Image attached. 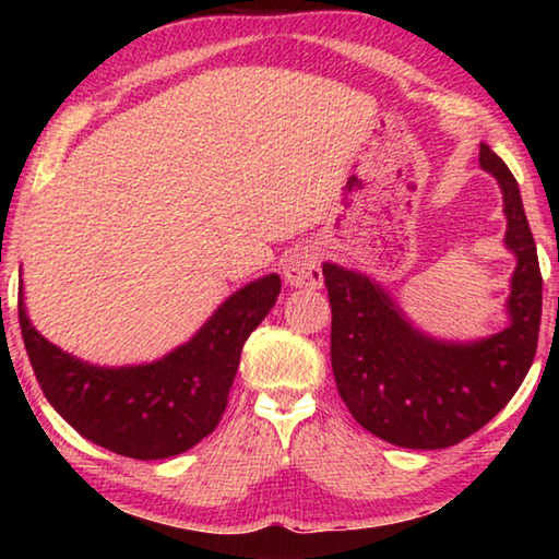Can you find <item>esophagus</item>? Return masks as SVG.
I'll use <instances>...</instances> for the list:
<instances>
[{"label": "esophagus", "mask_w": 559, "mask_h": 559, "mask_svg": "<svg viewBox=\"0 0 559 559\" xmlns=\"http://www.w3.org/2000/svg\"><path fill=\"white\" fill-rule=\"evenodd\" d=\"M283 276L296 288H320L323 286V271L320 257L313 246H298L283 261Z\"/></svg>", "instance_id": "obj_1"}]
</instances>
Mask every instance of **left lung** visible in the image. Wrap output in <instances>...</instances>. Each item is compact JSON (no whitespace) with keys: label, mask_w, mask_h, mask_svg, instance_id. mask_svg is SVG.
<instances>
[{"label":"left lung","mask_w":559,"mask_h":559,"mask_svg":"<svg viewBox=\"0 0 559 559\" xmlns=\"http://www.w3.org/2000/svg\"><path fill=\"white\" fill-rule=\"evenodd\" d=\"M480 167L503 192L510 325L476 343H447L412 325L372 278L323 263L333 308L330 362L337 392L359 427L404 449H447L493 419L523 384L535 359L543 276L515 177L486 143Z\"/></svg>","instance_id":"obj_1"}]
</instances>
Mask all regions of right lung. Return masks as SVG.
Segmentation results:
<instances>
[{
    "label": "right lung",
    "instance_id": "right-lung-1",
    "mask_svg": "<svg viewBox=\"0 0 559 559\" xmlns=\"http://www.w3.org/2000/svg\"><path fill=\"white\" fill-rule=\"evenodd\" d=\"M281 293L276 273L226 298L189 343L150 365L98 367L49 343L26 316L19 325L46 400L98 447L140 461L177 456L216 429L229 402L246 337Z\"/></svg>",
    "mask_w": 559,
    "mask_h": 559
}]
</instances>
